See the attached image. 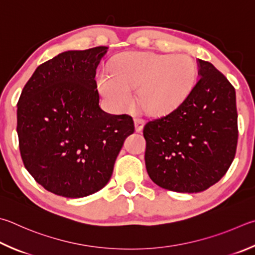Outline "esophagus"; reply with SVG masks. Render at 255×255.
<instances>
[{
  "label": "esophagus",
  "mask_w": 255,
  "mask_h": 255,
  "mask_svg": "<svg viewBox=\"0 0 255 255\" xmlns=\"http://www.w3.org/2000/svg\"><path fill=\"white\" fill-rule=\"evenodd\" d=\"M133 123H135V130L137 132L141 131L142 128H143V120L139 119V118H135V119H133Z\"/></svg>",
  "instance_id": "esophagus-1"
}]
</instances>
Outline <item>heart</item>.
Wrapping results in <instances>:
<instances>
[{"instance_id": "obj_1", "label": "heart", "mask_w": 255, "mask_h": 255, "mask_svg": "<svg viewBox=\"0 0 255 255\" xmlns=\"http://www.w3.org/2000/svg\"><path fill=\"white\" fill-rule=\"evenodd\" d=\"M109 78L100 77L98 89L117 109L130 103L135 91L137 105L146 115L165 117L179 108L194 90L197 67L187 54L126 52L108 66Z\"/></svg>"}]
</instances>
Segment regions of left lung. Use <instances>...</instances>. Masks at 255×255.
<instances>
[{
    "label": "left lung",
    "instance_id": "left-lung-1",
    "mask_svg": "<svg viewBox=\"0 0 255 255\" xmlns=\"http://www.w3.org/2000/svg\"><path fill=\"white\" fill-rule=\"evenodd\" d=\"M197 64L200 80L187 100L143 127L148 175L178 193L203 192L219 182L238 145L234 87L212 63L197 59Z\"/></svg>",
    "mask_w": 255,
    "mask_h": 255
}]
</instances>
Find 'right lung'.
<instances>
[{
  "label": "right lung",
  "mask_w": 255,
  "mask_h": 255,
  "mask_svg": "<svg viewBox=\"0 0 255 255\" xmlns=\"http://www.w3.org/2000/svg\"><path fill=\"white\" fill-rule=\"evenodd\" d=\"M107 47L71 50L35 69L17 103L21 157L47 191L79 198L109 182L126 138L135 131L128 115L99 107L95 80Z\"/></svg>",
  "instance_id": "add662e5"
}]
</instances>
